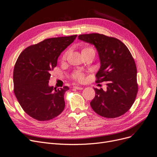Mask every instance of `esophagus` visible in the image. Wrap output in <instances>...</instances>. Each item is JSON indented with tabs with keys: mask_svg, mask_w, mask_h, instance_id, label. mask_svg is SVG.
<instances>
[{
	"mask_svg": "<svg viewBox=\"0 0 157 157\" xmlns=\"http://www.w3.org/2000/svg\"><path fill=\"white\" fill-rule=\"evenodd\" d=\"M73 88L77 89V90H83V87H81V86H73Z\"/></svg>",
	"mask_w": 157,
	"mask_h": 157,
	"instance_id": "1",
	"label": "esophagus"
}]
</instances>
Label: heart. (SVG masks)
I'll list each match as a JSON object with an SVG mask.
<instances>
[{"mask_svg":"<svg viewBox=\"0 0 157 157\" xmlns=\"http://www.w3.org/2000/svg\"><path fill=\"white\" fill-rule=\"evenodd\" d=\"M90 51L95 52L94 49L92 47H86V48H83V49H82V54L88 52H90ZM67 54H68L67 51L64 53V55L63 56V59H66V56L67 55ZM72 78L75 80L77 81V82H83L84 81V80H85V75H84V73L82 71H79V70H78V71H75L73 73Z\"/></svg>","mask_w":157,"mask_h":157,"instance_id":"b5f03b06","label":"heart"}]
</instances>
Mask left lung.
I'll return each mask as SVG.
<instances>
[{
	"mask_svg": "<svg viewBox=\"0 0 157 157\" xmlns=\"http://www.w3.org/2000/svg\"><path fill=\"white\" fill-rule=\"evenodd\" d=\"M80 40L94 45L101 67L96 83L106 82V91L94 88L91 101L92 109L102 117L115 118L126 113L133 105L138 93L137 69L127 46L115 37L93 33L78 36Z\"/></svg>",
	"mask_w": 157,
	"mask_h": 157,
	"instance_id": "obj_1",
	"label": "left lung"
}]
</instances>
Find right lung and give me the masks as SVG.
I'll use <instances>...</instances> for the list:
<instances>
[{
	"label": "right lung",
	"instance_id": "add662e5",
	"mask_svg": "<svg viewBox=\"0 0 157 157\" xmlns=\"http://www.w3.org/2000/svg\"><path fill=\"white\" fill-rule=\"evenodd\" d=\"M77 35L52 37L32 45L20 54L13 69V91L23 110L38 121H49L63 112L67 86H48L51 71L61 52Z\"/></svg>",
	"mask_w": 157,
	"mask_h": 157
}]
</instances>
